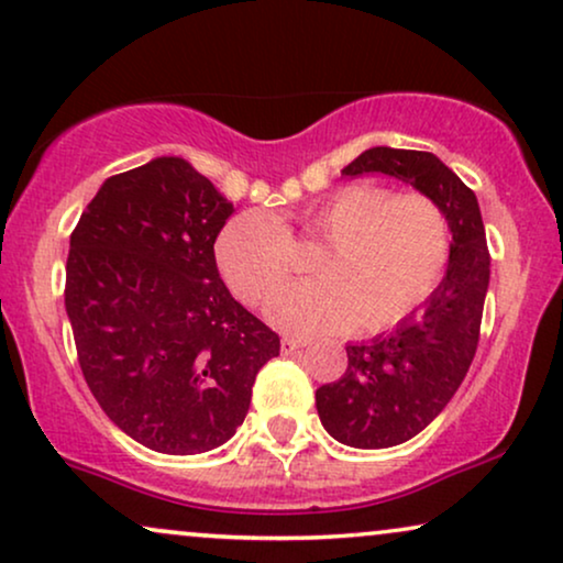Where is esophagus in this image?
I'll return each instance as SVG.
<instances>
[{"label":"esophagus","mask_w":563,"mask_h":563,"mask_svg":"<svg viewBox=\"0 0 563 563\" xmlns=\"http://www.w3.org/2000/svg\"><path fill=\"white\" fill-rule=\"evenodd\" d=\"M302 346H305V341L302 339H295V335H284V339H282V352L284 354H295Z\"/></svg>","instance_id":"34e87169"}]
</instances>
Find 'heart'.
I'll return each instance as SVG.
<instances>
[{"label":"heart","instance_id":"heart-1","mask_svg":"<svg viewBox=\"0 0 563 563\" xmlns=\"http://www.w3.org/2000/svg\"><path fill=\"white\" fill-rule=\"evenodd\" d=\"M308 240L325 243L318 282L282 289L268 318L295 333L352 325L383 331L440 287L450 264L452 230L440 201L421 191L341 186L297 214ZM217 266L247 305H261L295 272V238L279 217L243 211L219 232Z\"/></svg>","mask_w":563,"mask_h":563}]
</instances>
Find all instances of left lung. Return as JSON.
I'll list each match as a JSON object with an SVG mask.
<instances>
[{"mask_svg": "<svg viewBox=\"0 0 563 563\" xmlns=\"http://www.w3.org/2000/svg\"><path fill=\"white\" fill-rule=\"evenodd\" d=\"M341 173L406 180L442 203L452 230L448 274L427 308L367 344H349L344 375L316 390L318 416L333 440L383 450L432 424L463 383L478 349L492 255L476 194L432 152L372 147Z\"/></svg>", "mask_w": 563, "mask_h": 563, "instance_id": "left-lung-1", "label": "left lung"}]
</instances>
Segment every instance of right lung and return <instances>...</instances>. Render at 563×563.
Masks as SVG:
<instances>
[{
	"label": "right lung",
	"instance_id": "add662e5",
	"mask_svg": "<svg viewBox=\"0 0 563 563\" xmlns=\"http://www.w3.org/2000/svg\"><path fill=\"white\" fill-rule=\"evenodd\" d=\"M232 203L180 157L111 175L69 240L64 305L85 383L121 432L165 455L235 434L279 335L219 279Z\"/></svg>",
	"mask_w": 563,
	"mask_h": 563
}]
</instances>
